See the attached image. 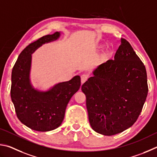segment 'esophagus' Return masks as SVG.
<instances>
[{
    "label": "esophagus",
    "instance_id": "1",
    "mask_svg": "<svg viewBox=\"0 0 157 157\" xmlns=\"http://www.w3.org/2000/svg\"><path fill=\"white\" fill-rule=\"evenodd\" d=\"M88 78V75L87 74H83V75H81V83L83 84L85 82H86L87 81V79Z\"/></svg>",
    "mask_w": 157,
    "mask_h": 157
}]
</instances>
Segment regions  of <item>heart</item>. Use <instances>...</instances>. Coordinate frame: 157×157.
I'll return each instance as SVG.
<instances>
[{"label":"heart","mask_w":157,"mask_h":157,"mask_svg":"<svg viewBox=\"0 0 157 157\" xmlns=\"http://www.w3.org/2000/svg\"><path fill=\"white\" fill-rule=\"evenodd\" d=\"M101 48V47H99V48Z\"/></svg>","instance_id":"b5f03b06"}]
</instances>
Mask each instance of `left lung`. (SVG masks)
<instances>
[{
    "label": "left lung",
    "instance_id": "1",
    "mask_svg": "<svg viewBox=\"0 0 157 157\" xmlns=\"http://www.w3.org/2000/svg\"><path fill=\"white\" fill-rule=\"evenodd\" d=\"M93 74L81 87L92 128L112 136L131 127L142 110L148 87L145 65L128 41L121 38L114 59L98 65Z\"/></svg>",
    "mask_w": 157,
    "mask_h": 157
}]
</instances>
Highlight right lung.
<instances>
[{
  "label": "right lung",
  "mask_w": 157,
  "mask_h": 157,
  "mask_svg": "<svg viewBox=\"0 0 157 157\" xmlns=\"http://www.w3.org/2000/svg\"><path fill=\"white\" fill-rule=\"evenodd\" d=\"M60 36V32H56L30 43L19 54L12 69L10 93L16 115L21 123L36 131L48 132L59 127L67 103L81 86L79 76L56 84L45 92L35 89L30 82L32 53Z\"/></svg>",
  "instance_id": "obj_1"
}]
</instances>
